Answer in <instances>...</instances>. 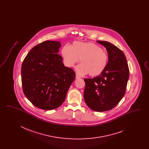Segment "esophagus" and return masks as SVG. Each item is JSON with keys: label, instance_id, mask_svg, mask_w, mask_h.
<instances>
[{"label": "esophagus", "instance_id": "obj_1", "mask_svg": "<svg viewBox=\"0 0 149 149\" xmlns=\"http://www.w3.org/2000/svg\"><path fill=\"white\" fill-rule=\"evenodd\" d=\"M81 78L80 77V76H79L78 74H76V79H80V78Z\"/></svg>", "mask_w": 149, "mask_h": 149}]
</instances>
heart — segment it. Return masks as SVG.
Here are the masks:
<instances>
[{
    "instance_id": "b5f03b06",
    "label": "heart",
    "mask_w": 149,
    "mask_h": 149,
    "mask_svg": "<svg viewBox=\"0 0 149 149\" xmlns=\"http://www.w3.org/2000/svg\"><path fill=\"white\" fill-rule=\"evenodd\" d=\"M64 64L71 68L81 59L82 64L76 70L79 74L89 73L91 77L100 75L106 68L108 61V55L95 43L75 41L71 46L65 45L61 51Z\"/></svg>"
}]
</instances>
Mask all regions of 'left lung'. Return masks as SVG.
<instances>
[{
	"label": "left lung",
	"mask_w": 149,
	"mask_h": 149,
	"mask_svg": "<svg viewBox=\"0 0 149 149\" xmlns=\"http://www.w3.org/2000/svg\"><path fill=\"white\" fill-rule=\"evenodd\" d=\"M97 42L106 47L108 61L98 76L84 79V98L91 109L104 112L116 106L125 95L130 72L126 56L119 48L107 41Z\"/></svg>",
	"instance_id": "8db88e82"
}]
</instances>
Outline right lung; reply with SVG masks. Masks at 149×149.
Returning <instances> with one entry per match:
<instances>
[{
    "label": "right lung",
    "mask_w": 149,
    "mask_h": 149,
    "mask_svg": "<svg viewBox=\"0 0 149 149\" xmlns=\"http://www.w3.org/2000/svg\"><path fill=\"white\" fill-rule=\"evenodd\" d=\"M61 43L46 41L29 51L22 65V84L26 98L36 107L52 110L64 102L75 78L57 54Z\"/></svg>",
    "instance_id": "right-lung-1"
}]
</instances>
